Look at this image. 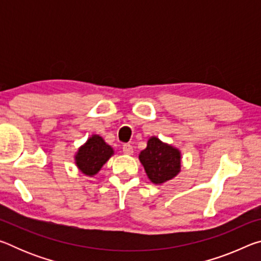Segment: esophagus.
<instances>
[{
  "instance_id": "esophagus-1",
  "label": "esophagus",
  "mask_w": 261,
  "mask_h": 261,
  "mask_svg": "<svg viewBox=\"0 0 261 261\" xmlns=\"http://www.w3.org/2000/svg\"><path fill=\"white\" fill-rule=\"evenodd\" d=\"M123 153L126 154V155H131V154L134 153V147H132L130 144L123 145Z\"/></svg>"
}]
</instances>
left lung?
<instances>
[{
  "mask_svg": "<svg viewBox=\"0 0 261 261\" xmlns=\"http://www.w3.org/2000/svg\"><path fill=\"white\" fill-rule=\"evenodd\" d=\"M139 161L153 184L161 185L180 173L182 153L171 144L163 143L158 137H149L147 146L139 153Z\"/></svg>",
  "mask_w": 261,
  "mask_h": 261,
  "instance_id": "1",
  "label": "left lung"
}]
</instances>
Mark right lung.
Wrapping results in <instances>:
<instances>
[{
    "label": "right lung",
    "instance_id": "1",
    "mask_svg": "<svg viewBox=\"0 0 261 261\" xmlns=\"http://www.w3.org/2000/svg\"><path fill=\"white\" fill-rule=\"evenodd\" d=\"M114 154V148L106 143L102 137L92 135L86 143L77 149L74 165L84 175L93 177Z\"/></svg>",
    "mask_w": 261,
    "mask_h": 261
}]
</instances>
